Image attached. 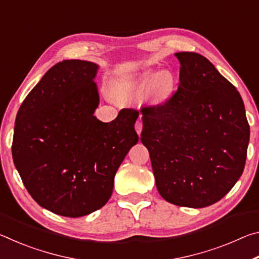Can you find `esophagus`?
Masks as SVG:
<instances>
[{"mask_svg":"<svg viewBox=\"0 0 259 259\" xmlns=\"http://www.w3.org/2000/svg\"><path fill=\"white\" fill-rule=\"evenodd\" d=\"M135 129H136V131H137V134H138V135H140V133H142V129H143V124H142V122H139V121L136 122V124H135Z\"/></svg>","mask_w":259,"mask_h":259,"instance_id":"34e87169","label":"esophagus"}]
</instances>
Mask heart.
Here are the masks:
<instances>
[{"mask_svg": "<svg viewBox=\"0 0 259 259\" xmlns=\"http://www.w3.org/2000/svg\"><path fill=\"white\" fill-rule=\"evenodd\" d=\"M175 77L170 72H156L153 69L139 74L135 78L122 80L114 85V94L121 102L133 96H140L150 91L156 102H163L172 93Z\"/></svg>", "mask_w": 259, "mask_h": 259, "instance_id": "b5f03b06", "label": "heart"}]
</instances>
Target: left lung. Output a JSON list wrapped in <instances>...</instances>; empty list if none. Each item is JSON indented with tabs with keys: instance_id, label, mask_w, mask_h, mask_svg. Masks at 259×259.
I'll use <instances>...</instances> for the list:
<instances>
[{
	"instance_id": "8db88e82",
	"label": "left lung",
	"mask_w": 259,
	"mask_h": 259,
	"mask_svg": "<svg viewBox=\"0 0 259 259\" xmlns=\"http://www.w3.org/2000/svg\"><path fill=\"white\" fill-rule=\"evenodd\" d=\"M175 56L178 89L164 104L140 109V140L162 198L204 208L224 198L242 175L250 128L239 91L205 57Z\"/></svg>"
}]
</instances>
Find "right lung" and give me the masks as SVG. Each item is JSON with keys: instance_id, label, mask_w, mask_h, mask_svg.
Here are the masks:
<instances>
[{"instance_id": "obj_1", "label": "right lung", "mask_w": 259, "mask_h": 259, "mask_svg": "<svg viewBox=\"0 0 259 259\" xmlns=\"http://www.w3.org/2000/svg\"><path fill=\"white\" fill-rule=\"evenodd\" d=\"M98 65L63 60L48 71L17 113L12 157L26 190L49 211L82 217L106 204L114 177L138 142L133 108L115 120L94 115Z\"/></svg>"}]
</instances>
